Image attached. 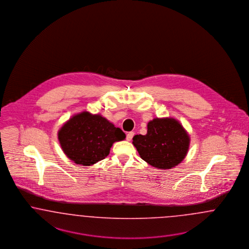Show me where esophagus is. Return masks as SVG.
Listing matches in <instances>:
<instances>
[{
    "mask_svg": "<svg viewBox=\"0 0 249 249\" xmlns=\"http://www.w3.org/2000/svg\"><path fill=\"white\" fill-rule=\"evenodd\" d=\"M133 136H134V132H133V131H130V132H128L126 139H127V141L130 142V141L132 140V137H133Z\"/></svg>",
    "mask_w": 249,
    "mask_h": 249,
    "instance_id": "34e87169",
    "label": "esophagus"
}]
</instances>
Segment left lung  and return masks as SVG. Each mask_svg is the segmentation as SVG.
<instances>
[{
	"label": "left lung",
	"instance_id": "left-lung-1",
	"mask_svg": "<svg viewBox=\"0 0 249 249\" xmlns=\"http://www.w3.org/2000/svg\"><path fill=\"white\" fill-rule=\"evenodd\" d=\"M132 144L142 160L157 169H172L185 159L190 146L186 129L174 118H156L147 124L145 135L137 134Z\"/></svg>",
	"mask_w": 249,
	"mask_h": 249
}]
</instances>
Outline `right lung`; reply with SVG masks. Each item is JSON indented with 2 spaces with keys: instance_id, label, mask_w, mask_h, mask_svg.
<instances>
[{
  "instance_id": "1",
  "label": "right lung",
  "mask_w": 249,
  "mask_h": 249,
  "mask_svg": "<svg viewBox=\"0 0 249 249\" xmlns=\"http://www.w3.org/2000/svg\"><path fill=\"white\" fill-rule=\"evenodd\" d=\"M125 133L100 114L83 111L73 115L58 130V141L65 155L80 166H90L106 159L116 142Z\"/></svg>"
}]
</instances>
